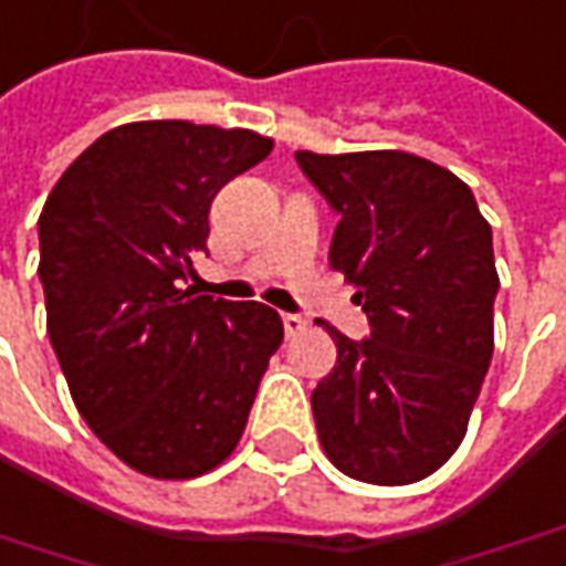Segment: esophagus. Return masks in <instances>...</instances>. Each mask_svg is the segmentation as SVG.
<instances>
[{"label": "esophagus", "instance_id": "esophagus-1", "mask_svg": "<svg viewBox=\"0 0 566 566\" xmlns=\"http://www.w3.org/2000/svg\"><path fill=\"white\" fill-rule=\"evenodd\" d=\"M282 322H284V332H287V337H294V334H300L303 328H306V318H303V315L287 313L282 315Z\"/></svg>", "mask_w": 566, "mask_h": 566}]
</instances>
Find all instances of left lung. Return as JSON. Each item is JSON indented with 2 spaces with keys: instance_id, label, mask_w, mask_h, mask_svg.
<instances>
[{
  "instance_id": "1",
  "label": "left lung",
  "mask_w": 566,
  "mask_h": 566,
  "mask_svg": "<svg viewBox=\"0 0 566 566\" xmlns=\"http://www.w3.org/2000/svg\"><path fill=\"white\" fill-rule=\"evenodd\" d=\"M340 217L328 263L371 334L328 325L337 365L313 390L318 443L378 486L433 474L459 449L493 359V229L455 172L406 151H297Z\"/></svg>"
}]
</instances>
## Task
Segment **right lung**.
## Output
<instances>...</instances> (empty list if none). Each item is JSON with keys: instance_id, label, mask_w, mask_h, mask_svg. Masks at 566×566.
Returning a JSON list of instances; mask_svg holds the SVG:
<instances>
[{"instance_id": "add662e5", "label": "right lung", "mask_w": 566, "mask_h": 566, "mask_svg": "<svg viewBox=\"0 0 566 566\" xmlns=\"http://www.w3.org/2000/svg\"><path fill=\"white\" fill-rule=\"evenodd\" d=\"M269 151L251 129L126 123L42 207L49 340L83 421L138 474L188 480L229 459L282 344L275 310L179 287L219 188Z\"/></svg>"}]
</instances>
